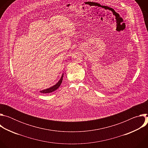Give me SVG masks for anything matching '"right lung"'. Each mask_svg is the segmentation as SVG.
<instances>
[{
	"label": "right lung",
	"mask_w": 148,
	"mask_h": 148,
	"mask_svg": "<svg viewBox=\"0 0 148 148\" xmlns=\"http://www.w3.org/2000/svg\"><path fill=\"white\" fill-rule=\"evenodd\" d=\"M62 77H63V74L61 76L60 79L59 80V81L56 84V85H54V86L49 88H47V89H46V90H42V91H40V92H41V93H50V92H52L54 91H56L57 89H58V88L60 86L62 82Z\"/></svg>",
	"instance_id": "add662e5"
}]
</instances>
